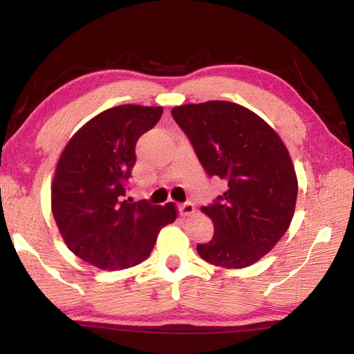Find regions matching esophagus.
<instances>
[{
    "mask_svg": "<svg viewBox=\"0 0 354 354\" xmlns=\"http://www.w3.org/2000/svg\"><path fill=\"white\" fill-rule=\"evenodd\" d=\"M178 212L181 215H192L195 212V206L194 203L190 201H185V203H181V205L178 206Z\"/></svg>",
    "mask_w": 354,
    "mask_h": 354,
    "instance_id": "34e87169",
    "label": "esophagus"
}]
</instances>
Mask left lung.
Wrapping results in <instances>:
<instances>
[{"label":"left lung","instance_id":"left-lung-1","mask_svg":"<svg viewBox=\"0 0 354 354\" xmlns=\"http://www.w3.org/2000/svg\"><path fill=\"white\" fill-rule=\"evenodd\" d=\"M171 115L207 176L227 185L201 207L214 236L196 251L226 268L257 262L284 236L295 211L298 183L283 140L254 112L230 101L178 106Z\"/></svg>","mask_w":354,"mask_h":354}]
</instances>
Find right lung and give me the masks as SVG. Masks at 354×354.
Returning <instances> with one entry per match:
<instances>
[{
  "label": "right lung",
  "instance_id": "right-lung-1",
  "mask_svg": "<svg viewBox=\"0 0 354 354\" xmlns=\"http://www.w3.org/2000/svg\"><path fill=\"white\" fill-rule=\"evenodd\" d=\"M162 107L123 104L98 113L71 137L51 185V207L64 242L103 270L134 267L151 253L160 227L176 218L173 203L127 200L136 143Z\"/></svg>",
  "mask_w": 354,
  "mask_h": 354
}]
</instances>
